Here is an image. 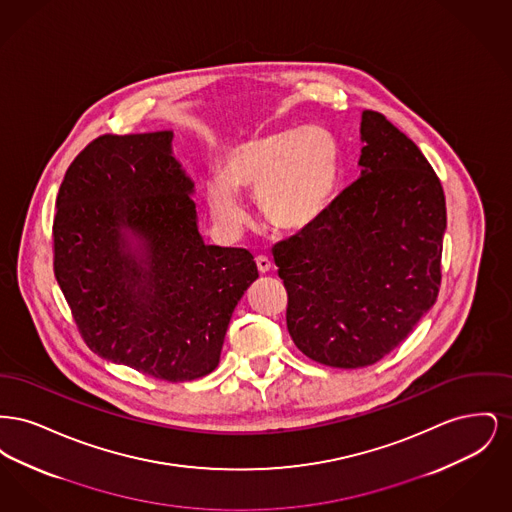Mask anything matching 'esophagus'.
<instances>
[{
  "instance_id": "obj_1",
  "label": "esophagus",
  "mask_w": 512,
  "mask_h": 512,
  "mask_svg": "<svg viewBox=\"0 0 512 512\" xmlns=\"http://www.w3.org/2000/svg\"><path fill=\"white\" fill-rule=\"evenodd\" d=\"M255 263H257V268H259L261 274H267L270 267H272V263H270V259H268L267 255H257V257H255Z\"/></svg>"
}]
</instances>
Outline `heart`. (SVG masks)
Masks as SVG:
<instances>
[{
    "mask_svg": "<svg viewBox=\"0 0 512 512\" xmlns=\"http://www.w3.org/2000/svg\"><path fill=\"white\" fill-rule=\"evenodd\" d=\"M222 178L207 188V205L228 230L245 222L238 188L257 190V207L276 230L299 232L315 224L328 209L338 180V147L315 126L270 134L236 147Z\"/></svg>",
    "mask_w": 512,
    "mask_h": 512,
    "instance_id": "b5f03b06",
    "label": "heart"
}]
</instances>
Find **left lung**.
<instances>
[{"instance_id":"8db88e82","label":"left lung","mask_w":512,"mask_h":512,"mask_svg":"<svg viewBox=\"0 0 512 512\" xmlns=\"http://www.w3.org/2000/svg\"><path fill=\"white\" fill-rule=\"evenodd\" d=\"M363 172L324 215L272 249L297 349L320 365H374L434 305L445 194L422 151L378 111H363Z\"/></svg>"}]
</instances>
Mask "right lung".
Listing matches in <instances>:
<instances>
[{"instance_id": "add662e5", "label": "right lung", "mask_w": 512, "mask_h": 512, "mask_svg": "<svg viewBox=\"0 0 512 512\" xmlns=\"http://www.w3.org/2000/svg\"><path fill=\"white\" fill-rule=\"evenodd\" d=\"M171 140L169 130L103 134L74 157L55 201L53 272L96 355L190 382L219 366L234 307L259 272L247 249L203 244Z\"/></svg>"}]
</instances>
